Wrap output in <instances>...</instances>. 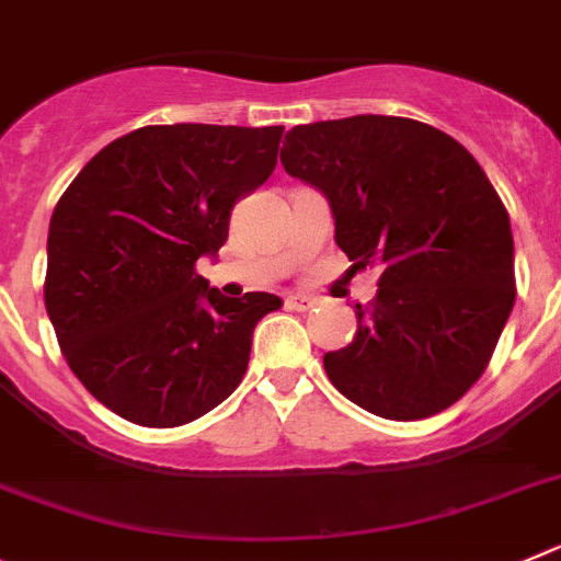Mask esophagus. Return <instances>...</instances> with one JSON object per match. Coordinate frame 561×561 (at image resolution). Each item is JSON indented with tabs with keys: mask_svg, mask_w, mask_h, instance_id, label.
Returning <instances> with one entry per match:
<instances>
[{
	"mask_svg": "<svg viewBox=\"0 0 561 561\" xmlns=\"http://www.w3.org/2000/svg\"><path fill=\"white\" fill-rule=\"evenodd\" d=\"M311 306H314V300H311V297H306V295H289V297H286V308H289V311H308Z\"/></svg>",
	"mask_w": 561,
	"mask_h": 561,
	"instance_id": "obj_1",
	"label": "esophagus"
}]
</instances>
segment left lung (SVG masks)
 Instances as JSON below:
<instances>
[{"mask_svg": "<svg viewBox=\"0 0 561 561\" xmlns=\"http://www.w3.org/2000/svg\"><path fill=\"white\" fill-rule=\"evenodd\" d=\"M280 163L325 194L353 270H381L353 342L322 358L333 387L400 423L454 405L517 295L512 225L479 161L436 127L367 113L291 127Z\"/></svg>", "mask_w": 561, "mask_h": 561, "instance_id": "left-lung-1", "label": "left lung"}]
</instances>
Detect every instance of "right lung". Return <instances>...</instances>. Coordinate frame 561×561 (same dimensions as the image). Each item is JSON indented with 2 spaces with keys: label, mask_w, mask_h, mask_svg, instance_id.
Returning <instances> with one entry per match:
<instances>
[{
  "label": "right lung",
  "mask_w": 561,
  "mask_h": 561,
  "mask_svg": "<svg viewBox=\"0 0 561 561\" xmlns=\"http://www.w3.org/2000/svg\"><path fill=\"white\" fill-rule=\"evenodd\" d=\"M284 127L150 125L96 152L58 199L44 302L80 383L119 417L174 428L241 383L266 291L225 297L197 272L236 199L277 163Z\"/></svg>",
  "instance_id": "right-lung-1"
}]
</instances>
